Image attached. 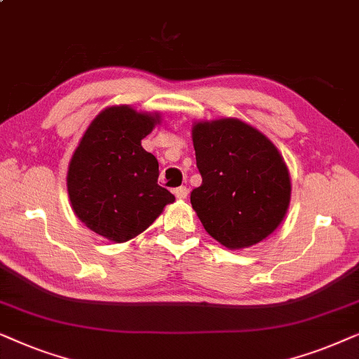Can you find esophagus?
I'll list each match as a JSON object with an SVG mask.
<instances>
[{"mask_svg":"<svg viewBox=\"0 0 359 359\" xmlns=\"http://www.w3.org/2000/svg\"><path fill=\"white\" fill-rule=\"evenodd\" d=\"M174 194L179 200H185V198H187V195H189V190H187V187H179V189L174 190Z\"/></svg>","mask_w":359,"mask_h":359,"instance_id":"1","label":"esophagus"}]
</instances>
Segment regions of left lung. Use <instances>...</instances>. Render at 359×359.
Wrapping results in <instances>:
<instances>
[{"label": "left lung", "instance_id": "obj_1", "mask_svg": "<svg viewBox=\"0 0 359 359\" xmlns=\"http://www.w3.org/2000/svg\"><path fill=\"white\" fill-rule=\"evenodd\" d=\"M192 140L202 185L190 202L208 235L229 250L269 236L290 202L289 170L276 146L233 118L197 123Z\"/></svg>", "mask_w": 359, "mask_h": 359}]
</instances>
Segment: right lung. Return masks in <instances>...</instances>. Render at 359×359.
Returning a JSON list of instances; mask_svg holds the SVG:
<instances>
[{
  "instance_id": "right-lung-1",
  "label": "right lung",
  "mask_w": 359,
  "mask_h": 359,
  "mask_svg": "<svg viewBox=\"0 0 359 359\" xmlns=\"http://www.w3.org/2000/svg\"><path fill=\"white\" fill-rule=\"evenodd\" d=\"M159 116L126 107L103 109L72 156L67 189L72 208L92 231L114 243L144 231L175 200L157 184L159 162L142 149Z\"/></svg>"
}]
</instances>
